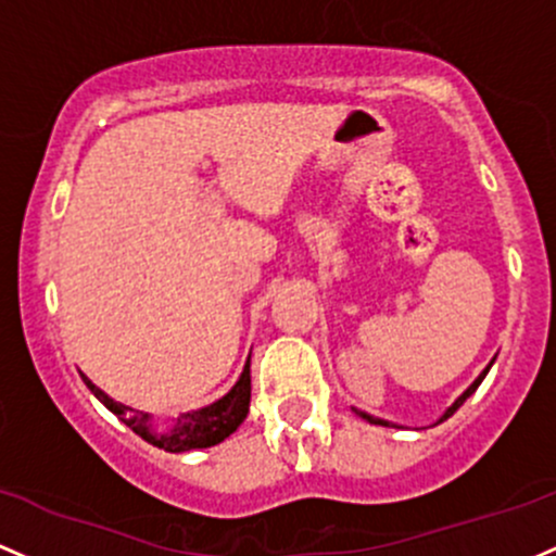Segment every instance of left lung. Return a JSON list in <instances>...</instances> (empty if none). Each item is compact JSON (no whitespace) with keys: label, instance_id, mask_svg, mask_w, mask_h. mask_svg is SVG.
Segmentation results:
<instances>
[{"label":"left lung","instance_id":"left-lung-1","mask_svg":"<svg viewBox=\"0 0 556 556\" xmlns=\"http://www.w3.org/2000/svg\"><path fill=\"white\" fill-rule=\"evenodd\" d=\"M493 364V362H491ZM491 364H488V367L483 369V371H480V377H478V380H475L472 382V386H469L467 390H465V393H462L459 395V399H456L454 401V404H451L448 408H446V412H443V417L441 419H438V422H443V419H448L451 417V414H454L456 412V408H459L462 404H465V401L469 399V395H472L475 393V390H478V386H480V382H483V377L488 375V369H491ZM358 417H364V419H367V422H371V425H386V427H390V422H386V419H380V417H371V414H367V412H358Z\"/></svg>","mask_w":556,"mask_h":556}]
</instances>
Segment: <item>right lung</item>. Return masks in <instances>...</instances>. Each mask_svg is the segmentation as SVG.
<instances>
[{
  "instance_id": "obj_1",
  "label": "right lung",
  "mask_w": 556,
  "mask_h": 556,
  "mask_svg": "<svg viewBox=\"0 0 556 556\" xmlns=\"http://www.w3.org/2000/svg\"><path fill=\"white\" fill-rule=\"evenodd\" d=\"M81 380L87 382V388L97 399L105 404L115 417L121 419L126 427H131L139 438L152 443V446L170 451V454H181V451L192 448H208L222 443L224 438H229L237 427L242 425V419L248 417L250 406V358L245 362V369H242L240 380L235 382V388L229 390L224 399H218L216 404L198 408V412H187L176 419L168 430H157L152 425V417L144 412H137V408L118 404V401L110 399L108 393H102L94 382L89 380L87 375H81Z\"/></svg>"
}]
</instances>
